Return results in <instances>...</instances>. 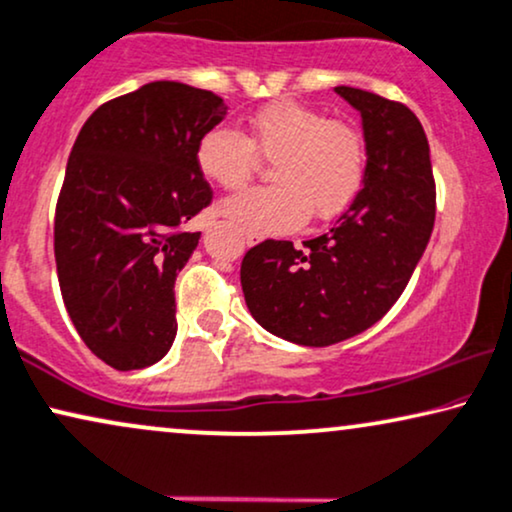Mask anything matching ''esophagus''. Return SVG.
I'll return each instance as SVG.
<instances>
[{"mask_svg": "<svg viewBox=\"0 0 512 512\" xmlns=\"http://www.w3.org/2000/svg\"><path fill=\"white\" fill-rule=\"evenodd\" d=\"M245 243H248V245H255V243H257V236H252V234H245Z\"/></svg>", "mask_w": 512, "mask_h": 512, "instance_id": "1", "label": "esophagus"}]
</instances>
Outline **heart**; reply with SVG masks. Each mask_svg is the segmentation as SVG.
<instances>
[{
	"instance_id": "obj_1",
	"label": "heart",
	"mask_w": 512,
	"mask_h": 512,
	"mask_svg": "<svg viewBox=\"0 0 512 512\" xmlns=\"http://www.w3.org/2000/svg\"><path fill=\"white\" fill-rule=\"evenodd\" d=\"M257 155L271 160V186L226 200L222 212L248 234L288 231L304 219L328 222L345 212L366 179V139L352 122L321 108L278 101L248 118V137L215 127L200 137V174L224 191H241L257 170Z\"/></svg>"
}]
</instances>
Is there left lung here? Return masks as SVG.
Returning <instances> with one entry per match:
<instances>
[{"mask_svg":"<svg viewBox=\"0 0 512 512\" xmlns=\"http://www.w3.org/2000/svg\"><path fill=\"white\" fill-rule=\"evenodd\" d=\"M335 92L364 122L368 165L359 196L338 224L302 248L269 238L241 264L255 321L304 347L335 345L383 319L435 226V177L420 120L404 103L364 89Z\"/></svg>","mask_w":512,"mask_h":512,"instance_id":"left-lung-1","label":"left lung"}]
</instances>
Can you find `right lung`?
<instances>
[{"label":"right lung","instance_id":"right-lung-1","mask_svg":"<svg viewBox=\"0 0 512 512\" xmlns=\"http://www.w3.org/2000/svg\"><path fill=\"white\" fill-rule=\"evenodd\" d=\"M229 108L181 82H148L89 115L56 203L54 255L70 321L118 371L170 352L174 281L200 231L186 224L212 203L196 146Z\"/></svg>","mask_w":512,"mask_h":512}]
</instances>
